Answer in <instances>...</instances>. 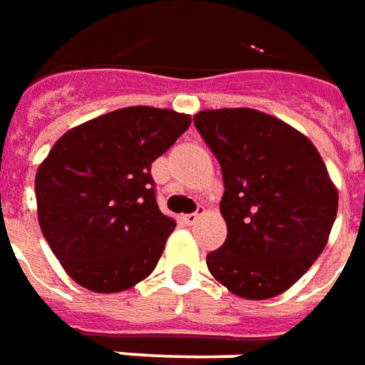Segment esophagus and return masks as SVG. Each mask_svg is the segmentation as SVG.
<instances>
[{"label":"esophagus","mask_w":365,"mask_h":365,"mask_svg":"<svg viewBox=\"0 0 365 365\" xmlns=\"http://www.w3.org/2000/svg\"><path fill=\"white\" fill-rule=\"evenodd\" d=\"M202 214H204V208H202V206H198V210L192 212V214H185V216H182V222L190 226V224H195V222H198Z\"/></svg>","instance_id":"obj_1"}]
</instances>
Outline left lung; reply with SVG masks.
<instances>
[{
  "instance_id": "8db88e82",
  "label": "left lung",
  "mask_w": 365,
  "mask_h": 365,
  "mask_svg": "<svg viewBox=\"0 0 365 365\" xmlns=\"http://www.w3.org/2000/svg\"><path fill=\"white\" fill-rule=\"evenodd\" d=\"M218 159L228 237L206 255L212 277L237 297L285 293L317 261L338 210V190L309 137L250 108L196 113Z\"/></svg>"
}]
</instances>
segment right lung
<instances>
[{
	"mask_svg": "<svg viewBox=\"0 0 365 365\" xmlns=\"http://www.w3.org/2000/svg\"><path fill=\"white\" fill-rule=\"evenodd\" d=\"M190 115L121 108L66 131L35 178L38 224L64 271L94 293H120L153 273L175 220L159 210L151 163Z\"/></svg>",
	"mask_w": 365,
	"mask_h": 365,
	"instance_id": "right-lung-1",
	"label": "right lung"
}]
</instances>
